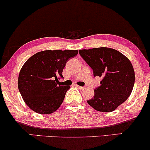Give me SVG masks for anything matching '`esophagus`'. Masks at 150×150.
I'll return each mask as SVG.
<instances>
[{
    "mask_svg": "<svg viewBox=\"0 0 150 150\" xmlns=\"http://www.w3.org/2000/svg\"><path fill=\"white\" fill-rule=\"evenodd\" d=\"M76 86L77 88H78L79 89H80V90H83V89L85 88V87H83V86H78V85H76Z\"/></svg>",
    "mask_w": 150,
    "mask_h": 150,
    "instance_id": "obj_1",
    "label": "esophagus"
}]
</instances>
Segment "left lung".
<instances>
[{
    "label": "left lung",
    "mask_w": 150,
    "mask_h": 150,
    "mask_svg": "<svg viewBox=\"0 0 150 150\" xmlns=\"http://www.w3.org/2000/svg\"><path fill=\"white\" fill-rule=\"evenodd\" d=\"M79 52L91 67L93 75L102 78L100 86L94 90V96L87 103L98 111H113L132 93L135 76L130 61L112 48L98 47Z\"/></svg>",
    "instance_id": "left-lung-1"
}]
</instances>
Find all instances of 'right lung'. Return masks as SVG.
<instances>
[{"instance_id":"obj_1","label":"right lung","mask_w":150,"mask_h":150,"mask_svg":"<svg viewBox=\"0 0 150 150\" xmlns=\"http://www.w3.org/2000/svg\"><path fill=\"white\" fill-rule=\"evenodd\" d=\"M78 50H45L30 57L22 67L18 86L26 105L40 114H50L60 107L70 86L59 84L67 62Z\"/></svg>"}]
</instances>
